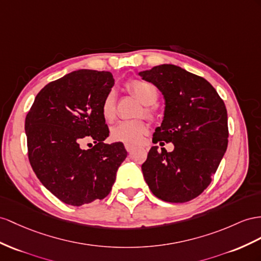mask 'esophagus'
<instances>
[{"instance_id": "obj_1", "label": "esophagus", "mask_w": 261, "mask_h": 261, "mask_svg": "<svg viewBox=\"0 0 261 261\" xmlns=\"http://www.w3.org/2000/svg\"><path fill=\"white\" fill-rule=\"evenodd\" d=\"M124 146H125V150L128 151L129 153H131L133 150H135V148H136L135 145H131V144H124Z\"/></svg>"}]
</instances>
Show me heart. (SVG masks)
I'll use <instances>...</instances> for the list:
<instances>
[{"mask_svg": "<svg viewBox=\"0 0 261 261\" xmlns=\"http://www.w3.org/2000/svg\"><path fill=\"white\" fill-rule=\"evenodd\" d=\"M125 89L132 97L143 105V109L140 111V116L144 115L149 119L155 118L154 105L159 99V91L156 87L146 82V80L135 78L125 84ZM101 116L107 122H112L116 118V96L113 91H109L105 96L101 102ZM149 131V126L143 120H131L121 121L113 125L110 131L111 139L117 142L125 144H137L144 135Z\"/></svg>", "mask_w": 261, "mask_h": 261, "instance_id": "obj_1", "label": "heart"}]
</instances>
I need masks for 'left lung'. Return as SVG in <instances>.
Listing matches in <instances>:
<instances>
[{"label": "left lung", "instance_id": "left-lung-1", "mask_svg": "<svg viewBox=\"0 0 261 261\" xmlns=\"http://www.w3.org/2000/svg\"><path fill=\"white\" fill-rule=\"evenodd\" d=\"M165 100L164 119L153 143L172 142L174 150L152 146L142 164L151 192L170 203H185L212 182L228 144L227 110L215 88L203 77L164 64L140 72Z\"/></svg>", "mask_w": 261, "mask_h": 261}]
</instances>
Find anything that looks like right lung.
<instances>
[{"label": "right lung", "mask_w": 261, "mask_h": 261, "mask_svg": "<svg viewBox=\"0 0 261 261\" xmlns=\"http://www.w3.org/2000/svg\"><path fill=\"white\" fill-rule=\"evenodd\" d=\"M115 79L109 71L80 69L46 85L25 119L28 153L39 181L62 202L89 204L109 194L126 153L109 137L101 102ZM91 138L95 146L81 149Z\"/></svg>", "instance_id": "obj_1"}]
</instances>
